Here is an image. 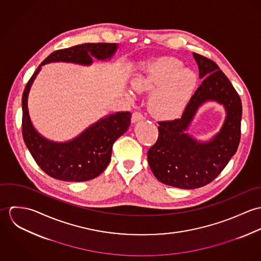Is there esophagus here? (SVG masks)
Wrapping results in <instances>:
<instances>
[{
  "label": "esophagus",
  "mask_w": 261,
  "mask_h": 261,
  "mask_svg": "<svg viewBox=\"0 0 261 261\" xmlns=\"http://www.w3.org/2000/svg\"><path fill=\"white\" fill-rule=\"evenodd\" d=\"M142 119H144V116L141 112H135L133 113V115H132V122L133 123H136V122H138Z\"/></svg>",
  "instance_id": "1"
}]
</instances>
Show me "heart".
Instances as JSON below:
<instances>
[{
    "label": "heart",
    "instance_id": "1",
    "mask_svg": "<svg viewBox=\"0 0 261 261\" xmlns=\"http://www.w3.org/2000/svg\"><path fill=\"white\" fill-rule=\"evenodd\" d=\"M132 86L139 92H151L148 106L154 118L174 120L186 111L197 87V77L184 69L181 61L162 58L135 76Z\"/></svg>",
    "mask_w": 261,
    "mask_h": 261
}]
</instances>
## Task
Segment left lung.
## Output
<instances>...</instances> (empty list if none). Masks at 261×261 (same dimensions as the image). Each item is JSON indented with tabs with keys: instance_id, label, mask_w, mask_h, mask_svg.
Returning a JSON list of instances; mask_svg holds the SVG:
<instances>
[{
	"instance_id": "obj_1",
	"label": "left lung",
	"mask_w": 261,
	"mask_h": 261,
	"mask_svg": "<svg viewBox=\"0 0 261 261\" xmlns=\"http://www.w3.org/2000/svg\"><path fill=\"white\" fill-rule=\"evenodd\" d=\"M202 84L195 91L181 118L159 122V138L148 151L149 168L163 184L196 189L212 182L236 152L240 142L241 99L233 85L212 60L193 53ZM207 102L223 105L226 115L220 132L208 140L187 134L198 109Z\"/></svg>"
}]
</instances>
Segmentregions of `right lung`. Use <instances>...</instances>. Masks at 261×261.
<instances>
[{
  "mask_svg": "<svg viewBox=\"0 0 261 261\" xmlns=\"http://www.w3.org/2000/svg\"><path fill=\"white\" fill-rule=\"evenodd\" d=\"M116 43H85L51 53L28 81L23 97L22 129L26 147L38 166L50 177L66 182H84L99 176L112 159L113 143L130 125L129 112L105 115L66 142H54L42 136L31 120L28 96L42 66L52 62L90 66L93 58L110 61L118 49Z\"/></svg>",
  "mask_w": 261,
  "mask_h": 261,
  "instance_id": "right-lung-1",
  "label": "right lung"
}]
</instances>
